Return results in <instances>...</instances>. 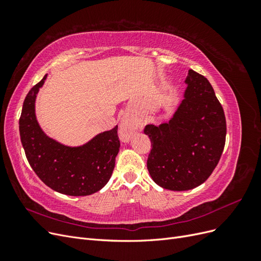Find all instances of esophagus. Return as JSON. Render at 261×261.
I'll use <instances>...</instances> for the list:
<instances>
[{"label":"esophagus","instance_id":"obj_1","mask_svg":"<svg viewBox=\"0 0 261 261\" xmlns=\"http://www.w3.org/2000/svg\"><path fill=\"white\" fill-rule=\"evenodd\" d=\"M140 127L135 124L132 118L123 117L120 124V137L123 141H128L130 137L138 130Z\"/></svg>","mask_w":261,"mask_h":261}]
</instances>
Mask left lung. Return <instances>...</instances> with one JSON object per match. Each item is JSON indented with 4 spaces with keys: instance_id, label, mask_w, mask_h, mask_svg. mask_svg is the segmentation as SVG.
Instances as JSON below:
<instances>
[{
    "instance_id": "obj_1",
    "label": "left lung",
    "mask_w": 261,
    "mask_h": 261,
    "mask_svg": "<svg viewBox=\"0 0 261 261\" xmlns=\"http://www.w3.org/2000/svg\"><path fill=\"white\" fill-rule=\"evenodd\" d=\"M184 99L169 122L148 124L151 141L147 168L155 184L188 191L211 175L223 152L226 123L223 108L206 77L189 69Z\"/></svg>"
}]
</instances>
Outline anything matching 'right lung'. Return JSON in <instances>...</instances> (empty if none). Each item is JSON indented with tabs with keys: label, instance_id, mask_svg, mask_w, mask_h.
<instances>
[{
	"label": "right lung",
	"instance_id": "add662e5",
	"mask_svg": "<svg viewBox=\"0 0 261 261\" xmlns=\"http://www.w3.org/2000/svg\"><path fill=\"white\" fill-rule=\"evenodd\" d=\"M45 80L46 75L30 89L22 105L19 134L27 160L38 177L55 192L69 196L97 193L106 186L115 167L120 150L117 126L78 147L46 136L35 110L37 93Z\"/></svg>",
	"mask_w": 261,
	"mask_h": 261
}]
</instances>
